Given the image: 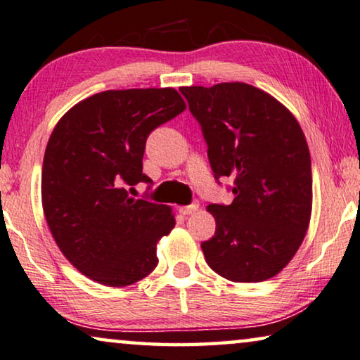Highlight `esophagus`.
<instances>
[{"instance_id": "obj_1", "label": "esophagus", "mask_w": 360, "mask_h": 360, "mask_svg": "<svg viewBox=\"0 0 360 360\" xmlns=\"http://www.w3.org/2000/svg\"><path fill=\"white\" fill-rule=\"evenodd\" d=\"M198 207H200V202L193 201L191 205H188V206H181V207H180V212H181V214H184V216H188V214H193V212H196Z\"/></svg>"}]
</instances>
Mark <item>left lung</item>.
<instances>
[{
    "instance_id": "8db88e82",
    "label": "left lung",
    "mask_w": 360,
    "mask_h": 360,
    "mask_svg": "<svg viewBox=\"0 0 360 360\" xmlns=\"http://www.w3.org/2000/svg\"><path fill=\"white\" fill-rule=\"evenodd\" d=\"M200 123L212 174L232 176L231 205H210L214 237L206 263L233 283L273 278L299 250L311 212L309 146L292 113L245 84L180 87Z\"/></svg>"
}]
</instances>
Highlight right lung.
Returning <instances> with one entry per match:
<instances>
[{"mask_svg":"<svg viewBox=\"0 0 360 360\" xmlns=\"http://www.w3.org/2000/svg\"><path fill=\"white\" fill-rule=\"evenodd\" d=\"M185 107L172 87L105 91L56 123L41 169L44 212L61 252L92 281L124 288L158 266V242L175 219L129 193L153 184L143 174L146 139Z\"/></svg>","mask_w":360,"mask_h":360,"instance_id":"obj_1","label":"right lung"}]
</instances>
